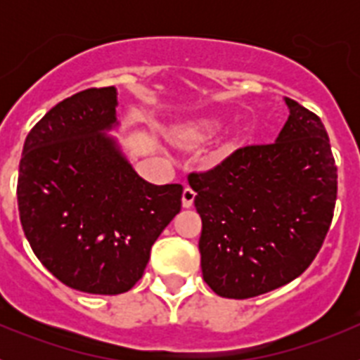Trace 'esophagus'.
<instances>
[{
	"mask_svg": "<svg viewBox=\"0 0 360 360\" xmlns=\"http://www.w3.org/2000/svg\"><path fill=\"white\" fill-rule=\"evenodd\" d=\"M195 196H196L195 191H193L189 186H187L186 189H184V193H182V205H184V207H186V209L193 207V202H195Z\"/></svg>",
	"mask_w": 360,
	"mask_h": 360,
	"instance_id": "1",
	"label": "esophagus"
}]
</instances>
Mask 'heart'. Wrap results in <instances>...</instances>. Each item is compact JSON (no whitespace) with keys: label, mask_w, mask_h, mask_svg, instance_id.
<instances>
[{"label":"heart","mask_w":360,"mask_h":360,"mask_svg":"<svg viewBox=\"0 0 360 360\" xmlns=\"http://www.w3.org/2000/svg\"><path fill=\"white\" fill-rule=\"evenodd\" d=\"M218 128V120H200L186 129V135L191 139H205Z\"/></svg>","instance_id":"b5f03b06"}]
</instances>
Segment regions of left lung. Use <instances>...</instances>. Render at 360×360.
<instances>
[{
	"instance_id": "1",
	"label": "left lung",
	"mask_w": 360,
	"mask_h": 360,
	"mask_svg": "<svg viewBox=\"0 0 360 360\" xmlns=\"http://www.w3.org/2000/svg\"><path fill=\"white\" fill-rule=\"evenodd\" d=\"M288 120L272 144L236 149L191 173L202 218V274L221 297L249 299L301 276L333 218L337 167L316 113L285 97Z\"/></svg>"
}]
</instances>
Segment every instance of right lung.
Segmentation results:
<instances>
[{"label":"right lung","instance_id":"obj_1","mask_svg":"<svg viewBox=\"0 0 360 360\" xmlns=\"http://www.w3.org/2000/svg\"><path fill=\"white\" fill-rule=\"evenodd\" d=\"M117 88L65 98L28 133L19 162L18 207L41 263L86 294L128 292L153 243L182 207L180 184L136 174L115 136Z\"/></svg>","mask_w":360,"mask_h":360}]
</instances>
